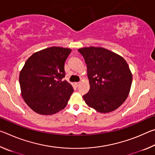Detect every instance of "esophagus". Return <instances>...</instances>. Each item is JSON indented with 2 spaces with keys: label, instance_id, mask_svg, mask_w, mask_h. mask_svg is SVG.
I'll return each mask as SVG.
<instances>
[{
  "label": "esophagus",
  "instance_id": "esophagus-1",
  "mask_svg": "<svg viewBox=\"0 0 155 155\" xmlns=\"http://www.w3.org/2000/svg\"><path fill=\"white\" fill-rule=\"evenodd\" d=\"M80 84H81V83H80V82H78V83H75V85L77 86V87H78V86Z\"/></svg>",
  "mask_w": 155,
  "mask_h": 155
}]
</instances>
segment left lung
<instances>
[{"mask_svg": "<svg viewBox=\"0 0 155 155\" xmlns=\"http://www.w3.org/2000/svg\"><path fill=\"white\" fill-rule=\"evenodd\" d=\"M78 51L87 65L90 91L83 98L101 114L117 109L129 94L133 75L126 60L103 47H83Z\"/></svg>", "mask_w": 155, "mask_h": 155, "instance_id": "8db88e82", "label": "left lung"}]
</instances>
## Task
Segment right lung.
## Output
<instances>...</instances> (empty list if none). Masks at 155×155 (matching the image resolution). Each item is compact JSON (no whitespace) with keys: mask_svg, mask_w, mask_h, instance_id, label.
I'll list each match as a JSON object with an SVG mask.
<instances>
[{"mask_svg":"<svg viewBox=\"0 0 155 155\" xmlns=\"http://www.w3.org/2000/svg\"><path fill=\"white\" fill-rule=\"evenodd\" d=\"M72 50L52 46L33 53L20 70L21 95L37 114L49 115L66 107L74 91L65 77L64 63Z\"/></svg>","mask_w":155,"mask_h":155,"instance_id":"obj_1","label":"right lung"}]
</instances>
